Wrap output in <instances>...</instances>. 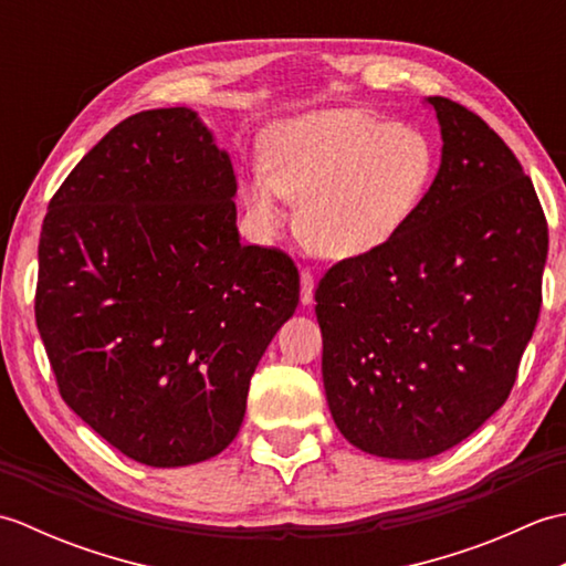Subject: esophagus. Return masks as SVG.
<instances>
[{"label": "esophagus", "instance_id": "esophagus-1", "mask_svg": "<svg viewBox=\"0 0 566 566\" xmlns=\"http://www.w3.org/2000/svg\"><path fill=\"white\" fill-rule=\"evenodd\" d=\"M314 302V274L311 270H302V304L308 306Z\"/></svg>", "mask_w": 566, "mask_h": 566}]
</instances>
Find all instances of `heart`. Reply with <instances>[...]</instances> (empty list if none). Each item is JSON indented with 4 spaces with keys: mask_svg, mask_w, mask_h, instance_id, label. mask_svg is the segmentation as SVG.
<instances>
[{
    "mask_svg": "<svg viewBox=\"0 0 566 566\" xmlns=\"http://www.w3.org/2000/svg\"><path fill=\"white\" fill-rule=\"evenodd\" d=\"M438 158L416 128L359 109H326L272 130L264 175L248 185L252 216L274 231L284 221L276 197L298 211V233L321 258L355 260L384 248L416 219Z\"/></svg>",
    "mask_w": 566,
    "mask_h": 566,
    "instance_id": "b5f03b06",
    "label": "heart"
}]
</instances>
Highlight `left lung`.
<instances>
[{"mask_svg":"<svg viewBox=\"0 0 566 566\" xmlns=\"http://www.w3.org/2000/svg\"><path fill=\"white\" fill-rule=\"evenodd\" d=\"M442 163L391 243L323 274V387L355 448L426 460L506 403L543 306L547 219L482 116L428 97Z\"/></svg>","mask_w":566,"mask_h":566,"instance_id":"1","label":"left lung"}]
</instances>
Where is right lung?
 I'll list each match as a JSON object with an SVG mask.
<instances>
[{
	"label": "right lung",
	"mask_w": 566,
	"mask_h": 566,
	"mask_svg": "<svg viewBox=\"0 0 566 566\" xmlns=\"http://www.w3.org/2000/svg\"><path fill=\"white\" fill-rule=\"evenodd\" d=\"M231 158L185 106L124 118L48 203L35 326L63 401L130 460L226 450L298 304L280 248L243 245Z\"/></svg>",
	"instance_id": "add662e5"
}]
</instances>
